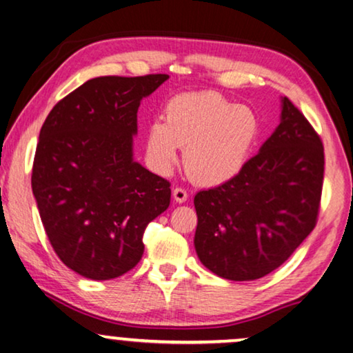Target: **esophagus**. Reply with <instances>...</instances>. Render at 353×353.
<instances>
[{"instance_id":"1","label":"esophagus","mask_w":353,"mask_h":353,"mask_svg":"<svg viewBox=\"0 0 353 353\" xmlns=\"http://www.w3.org/2000/svg\"><path fill=\"white\" fill-rule=\"evenodd\" d=\"M172 196H174V200H176L177 203H185L187 198H188V193H187L185 188L176 187L174 190H172Z\"/></svg>"}]
</instances>
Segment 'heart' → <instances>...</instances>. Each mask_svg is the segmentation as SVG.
Segmentation results:
<instances>
[{"instance_id":"1","label":"heart","mask_w":353,"mask_h":353,"mask_svg":"<svg viewBox=\"0 0 353 353\" xmlns=\"http://www.w3.org/2000/svg\"><path fill=\"white\" fill-rule=\"evenodd\" d=\"M165 121L147 129L145 147L158 171L168 172L185 148L183 165L196 183L214 187L246 166L261 134L259 118L212 91L187 92L166 103Z\"/></svg>"}]
</instances>
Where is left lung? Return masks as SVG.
<instances>
[{"label":"left lung","instance_id":"1","mask_svg":"<svg viewBox=\"0 0 353 353\" xmlns=\"http://www.w3.org/2000/svg\"><path fill=\"white\" fill-rule=\"evenodd\" d=\"M323 143L281 99L280 125L235 179L195 195V250L217 276L251 281L288 261L314 230L323 187Z\"/></svg>","mask_w":353,"mask_h":353}]
</instances>
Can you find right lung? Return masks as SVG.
I'll use <instances>...</instances> for the list:
<instances>
[{
  "label": "right lung",
  "instance_id": "obj_1",
  "mask_svg": "<svg viewBox=\"0 0 353 353\" xmlns=\"http://www.w3.org/2000/svg\"><path fill=\"white\" fill-rule=\"evenodd\" d=\"M170 78L99 77L59 101L39 131L32 190L51 245L84 278L112 280L143 254L171 183L132 158L137 110Z\"/></svg>",
  "mask_w": 353,
  "mask_h": 353
}]
</instances>
